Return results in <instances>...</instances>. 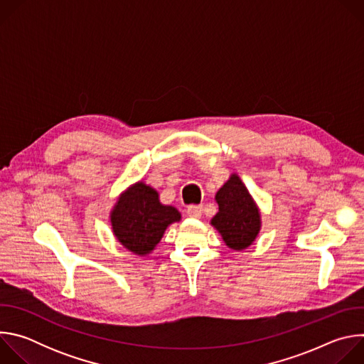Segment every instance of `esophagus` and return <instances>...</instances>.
I'll return each instance as SVG.
<instances>
[{"label": "esophagus", "mask_w": 364, "mask_h": 364, "mask_svg": "<svg viewBox=\"0 0 364 364\" xmlns=\"http://www.w3.org/2000/svg\"><path fill=\"white\" fill-rule=\"evenodd\" d=\"M187 216L194 218V219H200L201 213H203V205L201 204H191L187 207Z\"/></svg>", "instance_id": "obj_1"}]
</instances>
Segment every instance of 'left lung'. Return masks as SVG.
Returning <instances> with one entry per match:
<instances>
[{"mask_svg": "<svg viewBox=\"0 0 364 364\" xmlns=\"http://www.w3.org/2000/svg\"><path fill=\"white\" fill-rule=\"evenodd\" d=\"M219 212L212 225L219 230L225 243L235 250L246 249L261 230V215L242 180L232 174L216 193Z\"/></svg>", "mask_w": 364, "mask_h": 364, "instance_id": "8db88e82", "label": "left lung"}]
</instances>
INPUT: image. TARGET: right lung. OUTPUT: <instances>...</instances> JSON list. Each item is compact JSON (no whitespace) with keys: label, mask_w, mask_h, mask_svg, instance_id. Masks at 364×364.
I'll use <instances>...</instances> for the list:
<instances>
[{"label":"right lung","mask_w":364,"mask_h":364,"mask_svg":"<svg viewBox=\"0 0 364 364\" xmlns=\"http://www.w3.org/2000/svg\"><path fill=\"white\" fill-rule=\"evenodd\" d=\"M180 219L176 207L161 204L159 193L141 181L119 197L111 213L118 242L139 256L152 252L166 229Z\"/></svg>","instance_id":"add662e5"}]
</instances>
